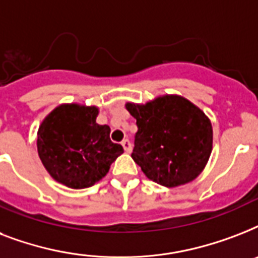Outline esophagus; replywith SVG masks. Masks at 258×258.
Listing matches in <instances>:
<instances>
[{"mask_svg":"<svg viewBox=\"0 0 258 258\" xmlns=\"http://www.w3.org/2000/svg\"><path fill=\"white\" fill-rule=\"evenodd\" d=\"M121 146H123V149H124L125 153H131V150H133V145H131V142L128 139H124V141L121 142Z\"/></svg>","mask_w":258,"mask_h":258,"instance_id":"obj_1","label":"esophagus"}]
</instances>
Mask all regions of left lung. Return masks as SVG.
I'll list each match as a JSON object with an SVG mask.
<instances>
[{"mask_svg":"<svg viewBox=\"0 0 258 258\" xmlns=\"http://www.w3.org/2000/svg\"><path fill=\"white\" fill-rule=\"evenodd\" d=\"M125 107L138 125L131 157L149 179L175 187L200 175L212 154L213 130L198 107L175 95Z\"/></svg>","mask_w":258,"mask_h":258,"instance_id":"1","label":"left lung"}]
</instances>
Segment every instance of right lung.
Masks as SVG:
<instances>
[{"label": "right lung", "mask_w": 258, "mask_h": 258, "mask_svg": "<svg viewBox=\"0 0 258 258\" xmlns=\"http://www.w3.org/2000/svg\"><path fill=\"white\" fill-rule=\"evenodd\" d=\"M99 109L79 104L54 108L40 125L37 150L53 179L71 188L92 186L108 172L123 147L109 139V127L96 123Z\"/></svg>", "instance_id": "obj_1"}]
</instances>
